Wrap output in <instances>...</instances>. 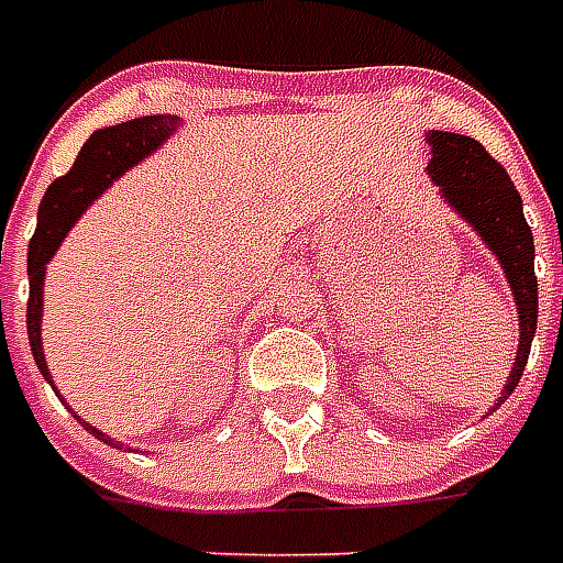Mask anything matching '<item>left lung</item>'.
<instances>
[{"mask_svg":"<svg viewBox=\"0 0 563 563\" xmlns=\"http://www.w3.org/2000/svg\"><path fill=\"white\" fill-rule=\"evenodd\" d=\"M433 157L428 163V175L433 185H440L442 199L452 206L466 224L482 236V242L494 251L512 288L518 309V352L516 364L506 376V388L497 406L516 390L518 378L528 366L530 342L537 333V275H533V233H530L521 197L512 178L500 163L470 135L461 133H428Z\"/></svg>","mask_w":563,"mask_h":563,"instance_id":"1","label":"left lung"}]
</instances>
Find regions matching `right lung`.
<instances>
[{
	"mask_svg": "<svg viewBox=\"0 0 563 563\" xmlns=\"http://www.w3.org/2000/svg\"><path fill=\"white\" fill-rule=\"evenodd\" d=\"M175 130H178V118L175 114H147V118H135V121L97 130L84 142L69 173L59 175L57 181H51L47 194L42 197L38 227H35V236L30 239V251H26V273H30L26 333H30V349H33L35 364L42 369V376L51 382V388H54V378L47 373L45 352H42V306H45L42 294H45L47 261L54 257V251L59 249V242L66 239L71 224L81 218V211L114 178H121L126 169H133L135 163L145 161L151 151H157ZM81 424L93 437L106 440V433H99L93 424H87V421H81Z\"/></svg>",
	"mask_w": 563,
	"mask_h": 563,
	"instance_id": "1",
	"label": "right lung"
}]
</instances>
